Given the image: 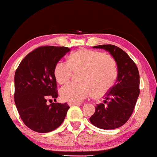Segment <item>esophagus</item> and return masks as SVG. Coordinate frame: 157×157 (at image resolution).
Instances as JSON below:
<instances>
[{"label": "esophagus", "instance_id": "obj_1", "mask_svg": "<svg viewBox=\"0 0 157 157\" xmlns=\"http://www.w3.org/2000/svg\"><path fill=\"white\" fill-rule=\"evenodd\" d=\"M68 105H69V106H73V105H78V106H79V105H81V103H73V102H69V103H68Z\"/></svg>", "mask_w": 157, "mask_h": 157}]
</instances>
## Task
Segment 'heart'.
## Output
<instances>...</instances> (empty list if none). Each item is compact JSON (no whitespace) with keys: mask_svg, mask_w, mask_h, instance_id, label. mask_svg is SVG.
<instances>
[{"mask_svg":"<svg viewBox=\"0 0 157 157\" xmlns=\"http://www.w3.org/2000/svg\"><path fill=\"white\" fill-rule=\"evenodd\" d=\"M72 71H82L81 83H69L60 89L62 100L73 103L82 101L93 92L101 97L114 85L117 77V66L109 56L94 50L81 49L68 57L67 63L59 61L55 66L54 75L59 84L71 78Z\"/></svg>","mask_w":157,"mask_h":157,"instance_id":"1","label":"heart"}]
</instances>
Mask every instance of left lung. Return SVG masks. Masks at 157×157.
<instances>
[{"label":"left lung","mask_w":157,"mask_h":157,"mask_svg":"<svg viewBox=\"0 0 157 157\" xmlns=\"http://www.w3.org/2000/svg\"><path fill=\"white\" fill-rule=\"evenodd\" d=\"M109 52L117 66L116 83L105 94L104 103L97 105L90 121L102 129H114L127 122L140 95V74L130 57L121 48L113 45L92 47Z\"/></svg>","instance_id":"1"}]
</instances>
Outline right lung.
I'll use <instances>...</instances> for the list:
<instances>
[{
	"label": "right lung",
	"mask_w": 157,
	"mask_h": 157,
	"mask_svg": "<svg viewBox=\"0 0 157 157\" xmlns=\"http://www.w3.org/2000/svg\"><path fill=\"white\" fill-rule=\"evenodd\" d=\"M70 49L43 46L28 54L15 73L14 100L24 124L39 133L53 131L63 122L67 103L47 105L48 98L58 97L54 68Z\"/></svg>",
	"instance_id": "add662e5"
}]
</instances>
